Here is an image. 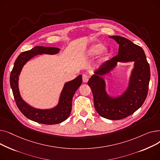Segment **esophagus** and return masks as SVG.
I'll use <instances>...</instances> for the list:
<instances>
[{
    "mask_svg": "<svg viewBox=\"0 0 160 160\" xmlns=\"http://www.w3.org/2000/svg\"><path fill=\"white\" fill-rule=\"evenodd\" d=\"M88 80H89V76L88 74H83L82 75V80H83V82H84V83H86V82H88Z\"/></svg>",
    "mask_w": 160,
    "mask_h": 160,
    "instance_id": "obj_1",
    "label": "esophagus"
}]
</instances>
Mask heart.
<instances>
[{"instance_id": "b5f03b06", "label": "heart", "mask_w": 160, "mask_h": 160, "mask_svg": "<svg viewBox=\"0 0 160 160\" xmlns=\"http://www.w3.org/2000/svg\"><path fill=\"white\" fill-rule=\"evenodd\" d=\"M99 53L100 58L102 59L107 56L108 49L106 47H103V45L102 43H97L92 45L87 50L86 54L88 57H93Z\"/></svg>"}]
</instances>
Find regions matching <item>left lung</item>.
<instances>
[{
	"mask_svg": "<svg viewBox=\"0 0 160 160\" xmlns=\"http://www.w3.org/2000/svg\"><path fill=\"white\" fill-rule=\"evenodd\" d=\"M109 38L119 45L118 54L95 69L88 84L93 93L97 113L108 119L119 120L133 113L145 102L150 78V66L141 47L121 36ZM119 62H133L134 68L131 72L128 88L121 95L113 96L107 93L103 77L110 73Z\"/></svg>",
	"mask_w": 160,
	"mask_h": 160,
	"instance_id": "8db88e82",
	"label": "left lung"
}]
</instances>
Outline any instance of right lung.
I'll use <instances>...</instances> for the list:
<instances>
[{
	"label": "right lung",
	"instance_id": "right-lung-1",
	"mask_svg": "<svg viewBox=\"0 0 160 160\" xmlns=\"http://www.w3.org/2000/svg\"><path fill=\"white\" fill-rule=\"evenodd\" d=\"M60 48L57 47L36 46L20 54L15 62L10 78L13 97L21 113L33 121L44 124H56L65 121L71 113L72 97L82 82L81 74L65 83L57 104L51 108L41 109L30 105L22 98L19 88V76L25 64L38 55H54L60 52Z\"/></svg>",
	"mask_w": 160,
	"mask_h": 160
}]
</instances>
